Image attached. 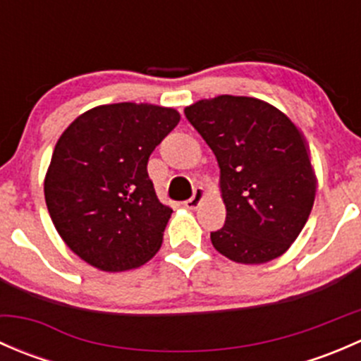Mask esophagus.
<instances>
[{
    "instance_id": "1",
    "label": "esophagus",
    "mask_w": 361,
    "mask_h": 361,
    "mask_svg": "<svg viewBox=\"0 0 361 361\" xmlns=\"http://www.w3.org/2000/svg\"><path fill=\"white\" fill-rule=\"evenodd\" d=\"M204 197H206V192H204V188L202 187L195 188V192H194V195H192V199L185 201V207H187V209H197L199 204L202 202Z\"/></svg>"
}]
</instances>
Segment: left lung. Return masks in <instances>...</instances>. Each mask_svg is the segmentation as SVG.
Listing matches in <instances>:
<instances>
[{"instance_id": "left-lung-1", "label": "left lung", "mask_w": 361, "mask_h": 361, "mask_svg": "<svg viewBox=\"0 0 361 361\" xmlns=\"http://www.w3.org/2000/svg\"><path fill=\"white\" fill-rule=\"evenodd\" d=\"M213 150L227 216L211 232L214 250L238 264L281 257L304 228L316 197V174L297 126L257 97L224 96L185 108Z\"/></svg>"}]
</instances>
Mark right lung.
<instances>
[{
  "label": "right lung",
  "instance_id": "1",
  "mask_svg": "<svg viewBox=\"0 0 361 361\" xmlns=\"http://www.w3.org/2000/svg\"><path fill=\"white\" fill-rule=\"evenodd\" d=\"M178 122L174 108L116 103L82 113L61 134L45 202L56 231L83 262L122 272L157 253L173 209L159 201L147 164Z\"/></svg>",
  "mask_w": 361,
  "mask_h": 361
}]
</instances>
